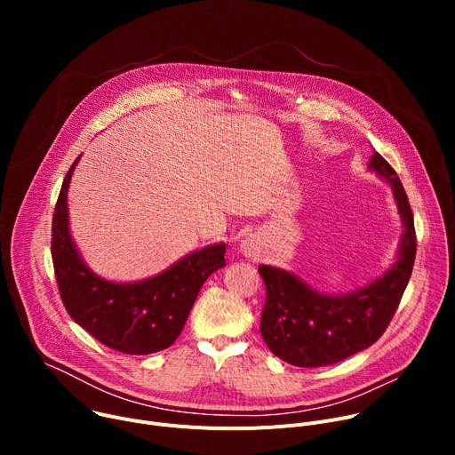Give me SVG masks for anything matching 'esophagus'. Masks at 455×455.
Instances as JSON below:
<instances>
[{
	"label": "esophagus",
	"mask_w": 455,
	"mask_h": 455,
	"mask_svg": "<svg viewBox=\"0 0 455 455\" xmlns=\"http://www.w3.org/2000/svg\"><path fill=\"white\" fill-rule=\"evenodd\" d=\"M241 253L244 255V257H250V259H253L255 257V253H257V243L253 241V239H244L243 243H241Z\"/></svg>",
	"instance_id": "34e87169"
}]
</instances>
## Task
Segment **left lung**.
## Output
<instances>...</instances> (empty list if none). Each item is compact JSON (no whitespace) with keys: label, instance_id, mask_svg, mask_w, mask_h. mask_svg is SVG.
Wrapping results in <instances>:
<instances>
[{"label":"left lung","instance_id":"obj_1","mask_svg":"<svg viewBox=\"0 0 455 455\" xmlns=\"http://www.w3.org/2000/svg\"><path fill=\"white\" fill-rule=\"evenodd\" d=\"M393 190L402 221V237L393 265L369 284L347 293L318 291L297 274L263 265L267 304L261 335L270 351L297 367H322L342 362L371 347L391 322L409 284L414 257V216L405 188L379 153L367 164Z\"/></svg>","mask_w":455,"mask_h":455}]
</instances>
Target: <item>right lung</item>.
<instances>
[{
  "label": "right lung",
  "instance_id": "right-lung-1",
  "mask_svg": "<svg viewBox=\"0 0 455 455\" xmlns=\"http://www.w3.org/2000/svg\"><path fill=\"white\" fill-rule=\"evenodd\" d=\"M81 156L62 181L52 221V259L60 299L70 316L104 346L151 355L172 346L204 283L225 267V243L181 257L158 275L116 283L95 274L70 230L68 188Z\"/></svg>",
  "mask_w": 455,
  "mask_h": 455
}]
</instances>
